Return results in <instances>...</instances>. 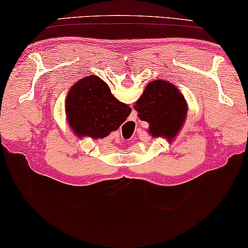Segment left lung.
<instances>
[{"label":"left lung","instance_id":"1","mask_svg":"<svg viewBox=\"0 0 248 248\" xmlns=\"http://www.w3.org/2000/svg\"><path fill=\"white\" fill-rule=\"evenodd\" d=\"M134 108L140 120L149 123L148 132L153 138L163 136L169 141L181 130L188 112L184 95L167 80L149 82Z\"/></svg>","mask_w":248,"mask_h":248}]
</instances>
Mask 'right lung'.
I'll use <instances>...</instances> for the list:
<instances>
[{
  "label": "right lung",
  "instance_id": "right-lung-1",
  "mask_svg": "<svg viewBox=\"0 0 248 248\" xmlns=\"http://www.w3.org/2000/svg\"><path fill=\"white\" fill-rule=\"evenodd\" d=\"M132 109L114 97L108 85L97 76H88L70 88L66 113L70 126L79 136L104 139L116 131Z\"/></svg>",
  "mask_w": 248,
  "mask_h": 248
}]
</instances>
